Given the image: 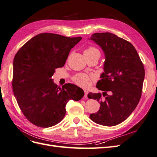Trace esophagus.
Instances as JSON below:
<instances>
[{"label": "esophagus", "instance_id": "esophagus-1", "mask_svg": "<svg viewBox=\"0 0 157 157\" xmlns=\"http://www.w3.org/2000/svg\"><path fill=\"white\" fill-rule=\"evenodd\" d=\"M84 93H85V95H84V97H85V98H87V94H88V91H86V90H85V91H84Z\"/></svg>", "mask_w": 157, "mask_h": 157}]
</instances>
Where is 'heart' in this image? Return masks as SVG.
Returning <instances> with one entry per match:
<instances>
[{
	"mask_svg": "<svg viewBox=\"0 0 157 157\" xmlns=\"http://www.w3.org/2000/svg\"><path fill=\"white\" fill-rule=\"evenodd\" d=\"M84 53H86L87 55H98L100 56V52L97 48L94 47H89L84 51ZM94 77L89 76L85 74H79L75 75L73 78V81L74 83L78 85V86L83 88H89L91 86L92 82L94 81Z\"/></svg>",
	"mask_w": 157,
	"mask_h": 157,
	"instance_id": "b5f03b06",
	"label": "heart"
}]
</instances>
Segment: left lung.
<instances>
[{
	"label": "left lung",
	"instance_id": "obj_1",
	"mask_svg": "<svg viewBox=\"0 0 157 157\" xmlns=\"http://www.w3.org/2000/svg\"><path fill=\"white\" fill-rule=\"evenodd\" d=\"M91 40L99 45L105 56L104 72L97 83L101 93H89V98L100 102L97 113L89 118L98 124L114 126L127 119L141 97L144 66L133 44L111 33H95Z\"/></svg>",
	"mask_w": 157,
	"mask_h": 157
}]
</instances>
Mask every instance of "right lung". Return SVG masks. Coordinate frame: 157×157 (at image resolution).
<instances>
[{
  "label": "right lung",
  "instance_id": "right-lung-1",
  "mask_svg": "<svg viewBox=\"0 0 157 157\" xmlns=\"http://www.w3.org/2000/svg\"><path fill=\"white\" fill-rule=\"evenodd\" d=\"M82 38L55 33H40L25 43L13 62L12 88L22 113L41 128L59 124L70 99L78 101L83 89L66 83L62 88L51 78L55 69L64 66L70 51Z\"/></svg>",
  "mask_w": 157,
  "mask_h": 157
}]
</instances>
